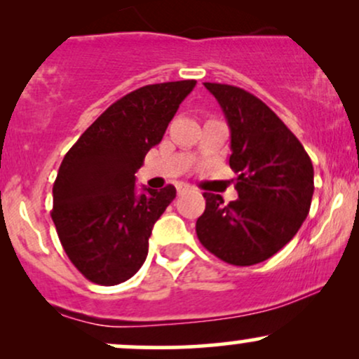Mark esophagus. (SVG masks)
<instances>
[{
    "label": "esophagus",
    "mask_w": 359,
    "mask_h": 359,
    "mask_svg": "<svg viewBox=\"0 0 359 359\" xmlns=\"http://www.w3.org/2000/svg\"><path fill=\"white\" fill-rule=\"evenodd\" d=\"M189 189H191L189 185H182V184L177 185V192H179V196H180V194H184L185 191H189Z\"/></svg>",
    "instance_id": "esophagus-1"
}]
</instances>
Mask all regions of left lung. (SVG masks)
Returning a JSON list of instances; mask_svg holds the SVG:
<instances>
[{
    "label": "left lung",
    "mask_w": 359,
    "mask_h": 359,
    "mask_svg": "<svg viewBox=\"0 0 359 359\" xmlns=\"http://www.w3.org/2000/svg\"><path fill=\"white\" fill-rule=\"evenodd\" d=\"M231 130L229 167L238 174V199L224 204L204 192L196 222L199 241L214 257L250 266L273 257L306 221L314 194V167L297 137L248 90L204 82Z\"/></svg>",
    "instance_id": "left-lung-1"
}]
</instances>
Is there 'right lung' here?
Returning a JSON list of instances; mask_svg holds the SVG:
<instances>
[{"label":"right lung","mask_w":359,"mask_h":359,"mask_svg":"<svg viewBox=\"0 0 359 359\" xmlns=\"http://www.w3.org/2000/svg\"><path fill=\"white\" fill-rule=\"evenodd\" d=\"M196 81L143 86L109 106L74 143L53 182L52 219L64 251L93 283L118 285L148 255V238L175 187H143L135 174Z\"/></svg>","instance_id":"obj_1"}]
</instances>
